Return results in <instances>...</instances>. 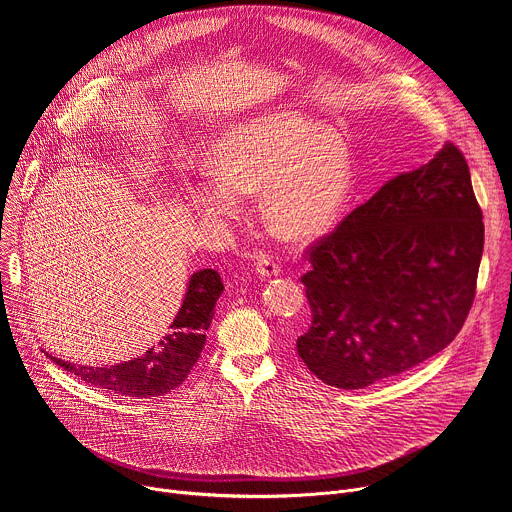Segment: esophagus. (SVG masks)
Returning <instances> with one entry per match:
<instances>
[{
	"mask_svg": "<svg viewBox=\"0 0 512 512\" xmlns=\"http://www.w3.org/2000/svg\"><path fill=\"white\" fill-rule=\"evenodd\" d=\"M255 271L261 275V277H273V275H279L281 273V267L279 263L273 259V257H259L257 263H255Z\"/></svg>",
	"mask_w": 512,
	"mask_h": 512,
	"instance_id": "obj_1",
	"label": "esophagus"
}]
</instances>
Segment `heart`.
Masks as SVG:
<instances>
[{"instance_id":"1","label":"heart","mask_w":512,"mask_h":512,"mask_svg":"<svg viewBox=\"0 0 512 512\" xmlns=\"http://www.w3.org/2000/svg\"><path fill=\"white\" fill-rule=\"evenodd\" d=\"M214 178L190 188L194 210L210 223L233 218L259 190L265 223L287 239L324 233L346 204L352 162L346 141L298 113L253 119L216 143Z\"/></svg>"}]
</instances>
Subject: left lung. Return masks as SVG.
I'll return each mask as SVG.
<instances>
[{
	"instance_id": "1",
	"label": "left lung",
	"mask_w": 512,
	"mask_h": 512,
	"mask_svg": "<svg viewBox=\"0 0 512 512\" xmlns=\"http://www.w3.org/2000/svg\"><path fill=\"white\" fill-rule=\"evenodd\" d=\"M484 249L470 170L452 143L354 208L310 249L312 326L298 354L326 385L364 389L444 350L472 308Z\"/></svg>"
}]
</instances>
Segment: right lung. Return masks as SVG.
Wrapping results in <instances>:
<instances>
[{
	"label": "right lung",
	"instance_id": "1",
	"mask_svg": "<svg viewBox=\"0 0 512 512\" xmlns=\"http://www.w3.org/2000/svg\"><path fill=\"white\" fill-rule=\"evenodd\" d=\"M223 289L221 275L214 269L192 273L182 306L166 336L133 360L119 362L115 367H77L56 356L52 360L81 381L121 397L152 399L166 395L188 379L200 358L206 330L214 316V304Z\"/></svg>",
	"mask_w": 512,
	"mask_h": 512
}]
</instances>
